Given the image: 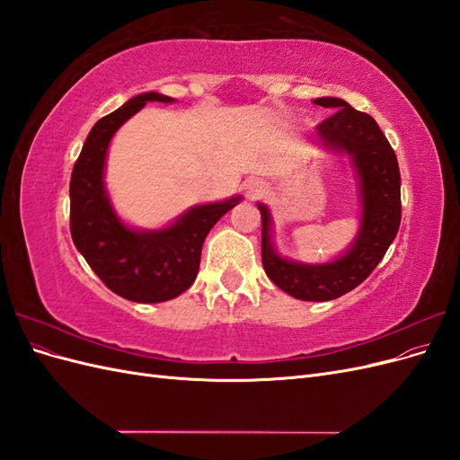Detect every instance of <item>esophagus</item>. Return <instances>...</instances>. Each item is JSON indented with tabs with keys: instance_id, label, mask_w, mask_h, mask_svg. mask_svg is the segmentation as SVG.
<instances>
[{
	"instance_id": "obj_1",
	"label": "esophagus",
	"mask_w": 460,
	"mask_h": 460,
	"mask_svg": "<svg viewBox=\"0 0 460 460\" xmlns=\"http://www.w3.org/2000/svg\"><path fill=\"white\" fill-rule=\"evenodd\" d=\"M264 191H267V184L261 182V180H253V182L247 184V196L252 198V199L261 198Z\"/></svg>"
}]
</instances>
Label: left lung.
<instances>
[{
  "mask_svg": "<svg viewBox=\"0 0 460 460\" xmlns=\"http://www.w3.org/2000/svg\"><path fill=\"white\" fill-rule=\"evenodd\" d=\"M314 103L333 109V115L316 127V142L351 161L363 207L358 232L347 252L330 262L289 261L276 252L270 211L259 203L261 257L267 276L291 297L330 301L363 284L395 240L401 222V174L395 151L370 115L340 97H318Z\"/></svg>",
  "mask_w": 460,
  "mask_h": 460,
  "instance_id": "left-lung-1",
  "label": "left lung"
}]
</instances>
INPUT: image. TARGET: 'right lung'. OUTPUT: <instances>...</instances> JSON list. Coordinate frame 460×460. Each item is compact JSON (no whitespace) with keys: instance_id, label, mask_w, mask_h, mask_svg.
<instances>
[{"instance_id":"1","label":"right lung","mask_w":460,"mask_h":460,"mask_svg":"<svg viewBox=\"0 0 460 460\" xmlns=\"http://www.w3.org/2000/svg\"><path fill=\"white\" fill-rule=\"evenodd\" d=\"M147 102L174 100L157 92L140 93L97 120L90 130L71 176V235L111 291L136 303H161L184 294L193 284L207 234L242 198L196 205L159 230L124 225L103 182L107 149L115 132Z\"/></svg>"}]
</instances>
